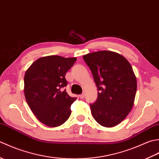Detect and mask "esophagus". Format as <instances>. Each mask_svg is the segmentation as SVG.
I'll return each instance as SVG.
<instances>
[{
	"mask_svg": "<svg viewBox=\"0 0 159 159\" xmlns=\"http://www.w3.org/2000/svg\"><path fill=\"white\" fill-rule=\"evenodd\" d=\"M84 97H85V94H84V93L80 94V95L79 96V98H80V99L84 98Z\"/></svg>",
	"mask_w": 159,
	"mask_h": 159,
	"instance_id": "obj_1",
	"label": "esophagus"
}]
</instances>
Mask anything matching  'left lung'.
I'll list each match as a JSON object with an SVG mask.
<instances>
[{"mask_svg": "<svg viewBox=\"0 0 159 159\" xmlns=\"http://www.w3.org/2000/svg\"><path fill=\"white\" fill-rule=\"evenodd\" d=\"M83 57L99 91L96 102L90 104L94 120L104 127L116 126L126 117L134 104L137 79L133 67L124 56L109 50Z\"/></svg>", "mask_w": 159, "mask_h": 159, "instance_id": "1", "label": "left lung"}]
</instances>
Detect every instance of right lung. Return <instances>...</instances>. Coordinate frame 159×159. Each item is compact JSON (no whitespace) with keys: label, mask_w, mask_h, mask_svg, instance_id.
Masks as SVG:
<instances>
[{"label":"right lung","mask_w":159,"mask_h":159,"mask_svg":"<svg viewBox=\"0 0 159 159\" xmlns=\"http://www.w3.org/2000/svg\"><path fill=\"white\" fill-rule=\"evenodd\" d=\"M76 57L58 55L43 57L26 71L24 93L26 102L39 121L49 127L65 123L71 114V105L76 98L70 97L61 88L67 84L66 74Z\"/></svg>","instance_id":"right-lung-1"}]
</instances>
